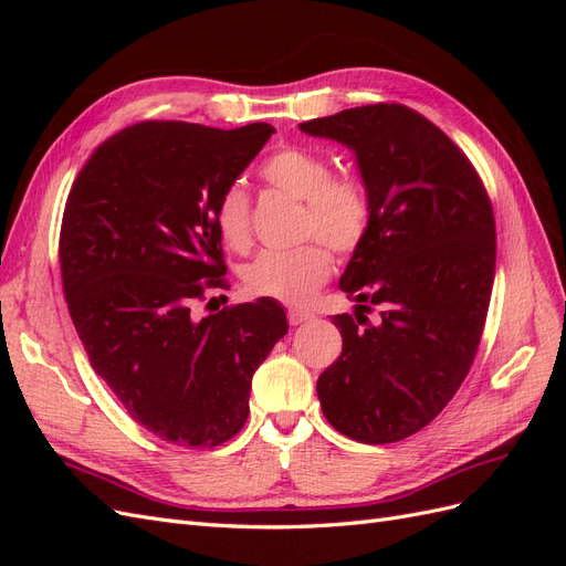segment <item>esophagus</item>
<instances>
[{
  "instance_id": "obj_1",
  "label": "esophagus",
  "mask_w": 566,
  "mask_h": 566,
  "mask_svg": "<svg viewBox=\"0 0 566 566\" xmlns=\"http://www.w3.org/2000/svg\"><path fill=\"white\" fill-rule=\"evenodd\" d=\"M312 318H314V314L304 312V310H287V321H290V325H302V323L312 321Z\"/></svg>"
}]
</instances>
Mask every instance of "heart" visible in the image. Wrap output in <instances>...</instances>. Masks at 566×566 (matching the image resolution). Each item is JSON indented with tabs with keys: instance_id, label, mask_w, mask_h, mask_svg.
<instances>
[{
	"instance_id": "b5f03b06",
	"label": "heart",
	"mask_w": 566,
	"mask_h": 566,
	"mask_svg": "<svg viewBox=\"0 0 566 566\" xmlns=\"http://www.w3.org/2000/svg\"><path fill=\"white\" fill-rule=\"evenodd\" d=\"M262 179L276 191L302 200L300 235L318 238L337 254H352L370 229V198L352 175H333L331 163L314 150L283 148L262 165ZM214 224L224 243L241 250L250 241V196L243 184H229L214 205ZM331 252L318 243L295 250H264L243 269L245 287L256 297L287 304L310 302L331 279Z\"/></svg>"
}]
</instances>
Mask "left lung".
<instances>
[{
	"label": "left lung",
	"mask_w": 566,
	"mask_h": 566,
	"mask_svg": "<svg viewBox=\"0 0 566 566\" xmlns=\"http://www.w3.org/2000/svg\"><path fill=\"white\" fill-rule=\"evenodd\" d=\"M300 129L354 150L373 210L339 279L358 304L333 316L342 354L316 382L323 416L354 441H401L441 413L474 361L495 271L491 200L465 153L401 104Z\"/></svg>",
	"instance_id": "left-lung-1"
}]
</instances>
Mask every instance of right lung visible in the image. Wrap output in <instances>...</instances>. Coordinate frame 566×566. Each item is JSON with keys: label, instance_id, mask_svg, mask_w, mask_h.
Here are the masks:
<instances>
[{"label": "right lung", "instance_id": "right-lung-1", "mask_svg": "<svg viewBox=\"0 0 566 566\" xmlns=\"http://www.w3.org/2000/svg\"><path fill=\"white\" fill-rule=\"evenodd\" d=\"M271 134L148 119L101 144L65 202L61 279L90 364L136 422L177 447L241 432L252 375L287 333L269 297L193 314L227 283L214 205Z\"/></svg>", "mask_w": 566, "mask_h": 566}]
</instances>
